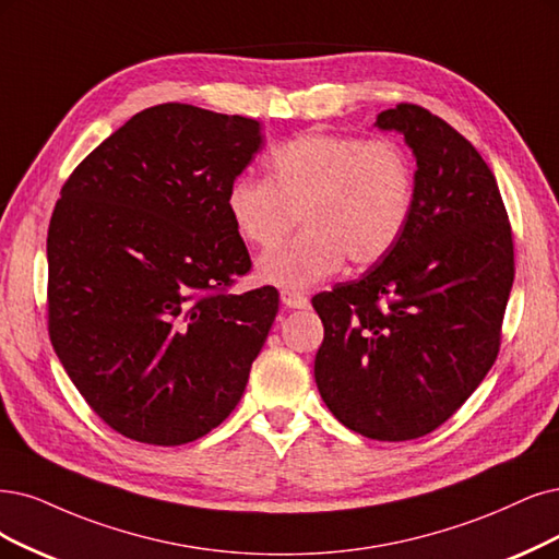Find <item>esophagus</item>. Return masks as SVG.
Listing matches in <instances>:
<instances>
[{"label":"esophagus","instance_id":"obj_1","mask_svg":"<svg viewBox=\"0 0 559 559\" xmlns=\"http://www.w3.org/2000/svg\"><path fill=\"white\" fill-rule=\"evenodd\" d=\"M281 301L287 308H306L308 306V297L301 293H295V290H281Z\"/></svg>","mask_w":559,"mask_h":559}]
</instances>
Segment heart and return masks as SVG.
Here are the masks:
<instances>
[{
	"label": "heart",
	"mask_w": 559,
	"mask_h": 559,
	"mask_svg": "<svg viewBox=\"0 0 559 559\" xmlns=\"http://www.w3.org/2000/svg\"><path fill=\"white\" fill-rule=\"evenodd\" d=\"M266 179L239 175L225 210L241 239L276 246L297 218L304 230L258 260V278L311 287L343 266L376 264L403 237L415 204V170L401 144L329 133H299L266 154Z\"/></svg>",
	"instance_id": "heart-1"
}]
</instances>
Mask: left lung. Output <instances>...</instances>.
<instances>
[{"label": "left lung", "instance_id": "1", "mask_svg": "<svg viewBox=\"0 0 559 559\" xmlns=\"http://www.w3.org/2000/svg\"><path fill=\"white\" fill-rule=\"evenodd\" d=\"M376 127L415 154V204L386 258L313 297L316 382L343 426L405 442L442 426L495 364L513 241L498 181L456 129L412 103Z\"/></svg>", "mask_w": 559, "mask_h": 559}]
</instances>
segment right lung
I'll list each match as a JSON object with an SVG mask.
<instances>
[{
    "label": "right lung",
    "instance_id": "right-lung-1",
    "mask_svg": "<svg viewBox=\"0 0 559 559\" xmlns=\"http://www.w3.org/2000/svg\"><path fill=\"white\" fill-rule=\"evenodd\" d=\"M260 121L163 103L67 179L48 230V332L71 382L123 438L177 447L243 396L278 290L225 293L251 269L225 191Z\"/></svg>",
    "mask_w": 559,
    "mask_h": 559
}]
</instances>
